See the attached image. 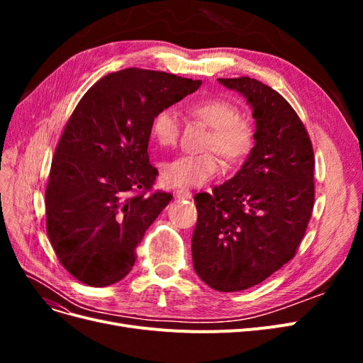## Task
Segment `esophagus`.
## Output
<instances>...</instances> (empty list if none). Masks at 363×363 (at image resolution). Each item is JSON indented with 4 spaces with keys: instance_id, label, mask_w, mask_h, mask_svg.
I'll use <instances>...</instances> for the list:
<instances>
[{
    "instance_id": "esophagus-1",
    "label": "esophagus",
    "mask_w": 363,
    "mask_h": 363,
    "mask_svg": "<svg viewBox=\"0 0 363 363\" xmlns=\"http://www.w3.org/2000/svg\"><path fill=\"white\" fill-rule=\"evenodd\" d=\"M175 196H177V199H191L192 192L189 189H179L175 191Z\"/></svg>"
}]
</instances>
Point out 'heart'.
<instances>
[{
  "instance_id": "heart-1",
  "label": "heart",
  "mask_w": 363,
  "mask_h": 363,
  "mask_svg": "<svg viewBox=\"0 0 363 363\" xmlns=\"http://www.w3.org/2000/svg\"><path fill=\"white\" fill-rule=\"evenodd\" d=\"M189 112L212 127L208 147L228 163L244 160L255 145V127L239 116L235 103L224 98H203L189 106ZM180 135V119L171 107L162 108L151 121V136L159 145L171 147ZM221 163L215 152L182 155L162 164V180L172 188H196L219 172Z\"/></svg>"
}]
</instances>
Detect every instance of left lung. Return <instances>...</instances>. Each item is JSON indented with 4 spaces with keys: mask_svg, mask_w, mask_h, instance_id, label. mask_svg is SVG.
<instances>
[{
    "mask_svg": "<svg viewBox=\"0 0 363 363\" xmlns=\"http://www.w3.org/2000/svg\"><path fill=\"white\" fill-rule=\"evenodd\" d=\"M218 82L247 98L256 142L233 179L195 195L192 260L212 289L236 292L295 256L312 216L315 159L301 119L279 92L250 77Z\"/></svg>",
    "mask_w": 363,
    "mask_h": 363,
    "instance_id": "left-lung-1",
    "label": "left lung"
}]
</instances>
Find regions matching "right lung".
I'll return each instance as SVG.
<instances>
[{
    "instance_id": "add662e5",
    "label": "right lung",
    "mask_w": 363,
    "mask_h": 363,
    "mask_svg": "<svg viewBox=\"0 0 363 363\" xmlns=\"http://www.w3.org/2000/svg\"><path fill=\"white\" fill-rule=\"evenodd\" d=\"M201 80L127 68L96 82L74 108L54 152L45 191L47 233L71 276L87 286L123 280L147 228L172 200L147 194L151 121Z\"/></svg>"
}]
</instances>
